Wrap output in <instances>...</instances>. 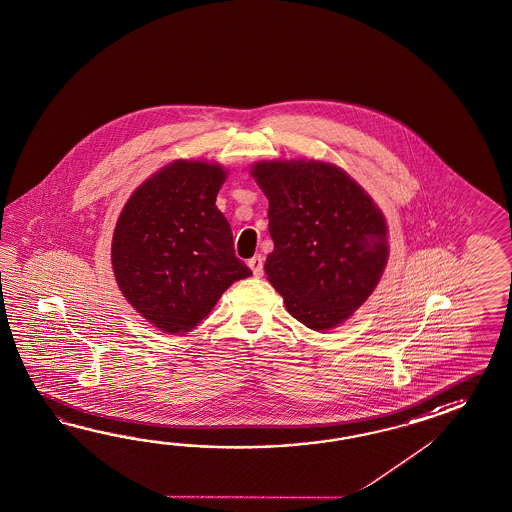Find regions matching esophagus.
Segmentation results:
<instances>
[{
    "mask_svg": "<svg viewBox=\"0 0 512 512\" xmlns=\"http://www.w3.org/2000/svg\"><path fill=\"white\" fill-rule=\"evenodd\" d=\"M248 266L251 268V272L255 277H261L262 266H264V259H262V255H255V257H251L250 261H248Z\"/></svg>",
    "mask_w": 512,
    "mask_h": 512,
    "instance_id": "34e87169",
    "label": "esophagus"
}]
</instances>
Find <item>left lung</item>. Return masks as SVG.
Here are the masks:
<instances>
[{
  "label": "left lung",
  "mask_w": 512,
  "mask_h": 512,
  "mask_svg": "<svg viewBox=\"0 0 512 512\" xmlns=\"http://www.w3.org/2000/svg\"><path fill=\"white\" fill-rule=\"evenodd\" d=\"M251 175L270 203L268 281L298 322L314 331L337 327L368 300L387 266L383 212L335 164L261 161Z\"/></svg>",
  "instance_id": "left-lung-1"
}]
</instances>
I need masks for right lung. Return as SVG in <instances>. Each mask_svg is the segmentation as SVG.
<instances>
[{
  "label": "right lung",
  "instance_id": "right-lung-1",
  "mask_svg": "<svg viewBox=\"0 0 512 512\" xmlns=\"http://www.w3.org/2000/svg\"><path fill=\"white\" fill-rule=\"evenodd\" d=\"M220 164L174 161L127 200L113 235V270L125 300L164 333L201 324L251 270L238 259L216 196Z\"/></svg>",
  "mask_w": 512,
  "mask_h": 512
}]
</instances>
